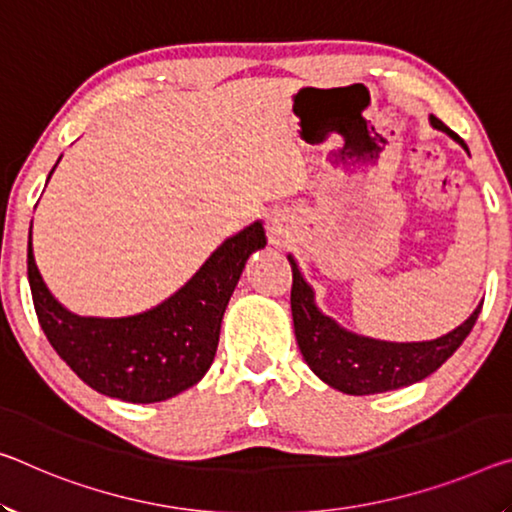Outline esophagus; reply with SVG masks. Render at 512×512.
I'll use <instances>...</instances> for the list:
<instances>
[{"instance_id":"obj_1","label":"esophagus","mask_w":512,"mask_h":512,"mask_svg":"<svg viewBox=\"0 0 512 512\" xmlns=\"http://www.w3.org/2000/svg\"><path fill=\"white\" fill-rule=\"evenodd\" d=\"M273 241H275V243H278V239H275V232H273Z\"/></svg>"}]
</instances>
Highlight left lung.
I'll return each mask as SVG.
<instances>
[{"mask_svg": "<svg viewBox=\"0 0 512 512\" xmlns=\"http://www.w3.org/2000/svg\"><path fill=\"white\" fill-rule=\"evenodd\" d=\"M431 125L442 129L467 150L465 141L453 134L440 118L431 116ZM294 285H291V316L300 353L323 383L344 394L367 396L408 387L431 376L458 351L481 314L476 307L465 323L431 342H383L348 332L323 314L314 303V291L298 271L296 259L289 255Z\"/></svg>", "mask_w": 512, "mask_h": 512, "instance_id": "8db88e82", "label": "left lung"}]
</instances>
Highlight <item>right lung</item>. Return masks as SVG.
Masks as SVG:
<instances>
[{
	"mask_svg": "<svg viewBox=\"0 0 512 512\" xmlns=\"http://www.w3.org/2000/svg\"><path fill=\"white\" fill-rule=\"evenodd\" d=\"M264 246V227L255 221L225 239L164 303L134 316L100 319L72 314L52 296L29 234V287L40 328L88 387L127 403H157L193 387L212 367L225 307L248 257Z\"/></svg>",
	"mask_w": 512,
	"mask_h": 512,
	"instance_id": "1",
	"label": "right lung"
}]
</instances>
